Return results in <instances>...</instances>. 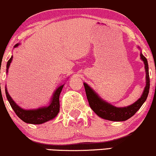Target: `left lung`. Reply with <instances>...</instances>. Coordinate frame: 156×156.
Returning a JSON list of instances; mask_svg holds the SVG:
<instances>
[{
  "mask_svg": "<svg viewBox=\"0 0 156 156\" xmlns=\"http://www.w3.org/2000/svg\"><path fill=\"white\" fill-rule=\"evenodd\" d=\"M140 58L143 60L145 65L146 71V86L140 98L133 104L126 107H116L107 103L98 96L93 89L84 83V87L86 93L87 99L90 107L100 118L111 121H124L133 116L140 109L141 105L147 100L150 91V76L147 59L140 53Z\"/></svg>",
  "mask_w": 156,
  "mask_h": 156,
  "instance_id": "obj_1",
  "label": "left lung"
}]
</instances>
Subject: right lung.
I'll use <instances>...</instances> for the list:
<instances>
[{
  "instance_id": "right-lung-1",
  "label": "right lung",
  "mask_w": 156,
  "mask_h": 156,
  "mask_svg": "<svg viewBox=\"0 0 156 156\" xmlns=\"http://www.w3.org/2000/svg\"><path fill=\"white\" fill-rule=\"evenodd\" d=\"M19 44L15 45L14 48L18 47ZM12 60V56L9 58V61L6 64V73H8V69L9 68V65ZM64 85L58 86L56 90L53 93V97H52L51 103L48 106H44L41 108H36V109H30L26 110L23 109L20 106L16 104L14 100L12 99L8 93L7 89L5 87V92H6V96L12 108L14 110L17 116L21 120L27 123H31V124H41L45 122H48L49 120H53V118H56V115H58L59 112V95L62 90Z\"/></svg>"
}]
</instances>
